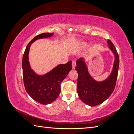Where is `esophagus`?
I'll use <instances>...</instances> for the list:
<instances>
[{
    "label": "esophagus",
    "mask_w": 134,
    "mask_h": 134,
    "mask_svg": "<svg viewBox=\"0 0 134 134\" xmlns=\"http://www.w3.org/2000/svg\"><path fill=\"white\" fill-rule=\"evenodd\" d=\"M75 66H76V62H75V61H73V62H72V69H75Z\"/></svg>",
    "instance_id": "1"
}]
</instances>
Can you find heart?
Listing matches in <instances>:
<instances>
[{
  "instance_id": "b5f03b06",
  "label": "heart",
  "mask_w": 134,
  "mask_h": 134,
  "mask_svg": "<svg viewBox=\"0 0 134 134\" xmlns=\"http://www.w3.org/2000/svg\"><path fill=\"white\" fill-rule=\"evenodd\" d=\"M87 45V43H86V42H83L82 43V46H86Z\"/></svg>"
}]
</instances>
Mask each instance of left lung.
Instances as JSON below:
<instances>
[{
	"label": "left lung",
	"mask_w": 134,
	"mask_h": 134,
	"mask_svg": "<svg viewBox=\"0 0 134 134\" xmlns=\"http://www.w3.org/2000/svg\"><path fill=\"white\" fill-rule=\"evenodd\" d=\"M107 43L115 59L112 71L106 79L97 81L93 79L89 72L85 59L80 58L76 62L75 70L78 74L77 92L82 102L90 106L102 103L111 96L115 87L119 66V56L110 40H107Z\"/></svg>",
	"instance_id": "1"
}]
</instances>
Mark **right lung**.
I'll list each match as a JSON object with an SVG mask.
<instances>
[{
    "label": "right lung",
    "mask_w": 134,
    "mask_h": 134,
    "mask_svg": "<svg viewBox=\"0 0 134 134\" xmlns=\"http://www.w3.org/2000/svg\"><path fill=\"white\" fill-rule=\"evenodd\" d=\"M54 34L43 33L36 36L28 44L22 59L23 77L28 94L36 102L48 104L58 98L61 91L60 84L71 70L72 62L59 64L47 73L40 75L32 69L29 61V52L32 43L39 39L52 37Z\"/></svg>",
    "instance_id": "1"
}]
</instances>
